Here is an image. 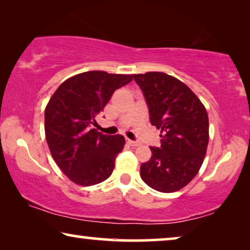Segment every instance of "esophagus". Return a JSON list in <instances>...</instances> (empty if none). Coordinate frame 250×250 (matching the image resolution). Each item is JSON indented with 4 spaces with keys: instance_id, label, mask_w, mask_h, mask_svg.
Returning a JSON list of instances; mask_svg holds the SVG:
<instances>
[{
    "instance_id": "esophagus-1",
    "label": "esophagus",
    "mask_w": 250,
    "mask_h": 250,
    "mask_svg": "<svg viewBox=\"0 0 250 250\" xmlns=\"http://www.w3.org/2000/svg\"><path fill=\"white\" fill-rule=\"evenodd\" d=\"M127 144H129L130 146H132V147H136V146H138V145H139L137 142L130 141V139H127Z\"/></svg>"
}]
</instances>
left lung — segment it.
Returning a JSON list of instances; mask_svg holds the SVG:
<instances>
[{
	"label": "left lung",
	"instance_id": "left-lung-1",
	"mask_svg": "<svg viewBox=\"0 0 250 250\" xmlns=\"http://www.w3.org/2000/svg\"><path fill=\"white\" fill-rule=\"evenodd\" d=\"M149 111L152 125L161 130V146L149 147L151 159L141 166L149 188L172 193L195 177L209 142L206 107L185 83L162 72L134 74Z\"/></svg>",
	"mask_w": 250,
	"mask_h": 250
}]
</instances>
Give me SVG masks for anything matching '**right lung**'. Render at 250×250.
Listing matches in <instances>:
<instances>
[{"label": "right lung", "mask_w": 250, "mask_h": 250, "mask_svg": "<svg viewBox=\"0 0 250 250\" xmlns=\"http://www.w3.org/2000/svg\"><path fill=\"white\" fill-rule=\"evenodd\" d=\"M132 79L103 71L80 73L62 82L50 98L44 112L46 143L56 164L75 184L96 185L112 175L125 137L103 135L92 125L113 92Z\"/></svg>", "instance_id": "add662e5"}]
</instances>
